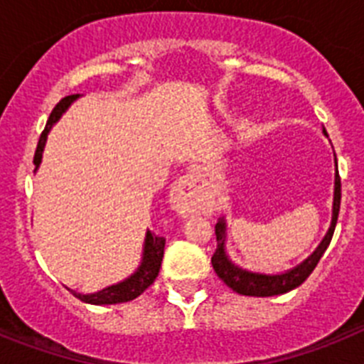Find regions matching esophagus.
Listing matches in <instances>:
<instances>
[{"label": "esophagus", "instance_id": "esophagus-1", "mask_svg": "<svg viewBox=\"0 0 364 364\" xmlns=\"http://www.w3.org/2000/svg\"><path fill=\"white\" fill-rule=\"evenodd\" d=\"M198 175L195 171L188 173L182 178L178 180V184L173 189V202H175V208L178 213L188 215L197 211V202H195V197H193V189L197 188Z\"/></svg>", "mask_w": 364, "mask_h": 364}]
</instances>
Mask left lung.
Wrapping results in <instances>:
<instances>
[{"instance_id": "1", "label": "left lung", "mask_w": 364, "mask_h": 364, "mask_svg": "<svg viewBox=\"0 0 364 364\" xmlns=\"http://www.w3.org/2000/svg\"><path fill=\"white\" fill-rule=\"evenodd\" d=\"M341 205V176L336 173V195H333V217L332 226L328 230L326 237L319 247L308 257L301 266L290 269V272L282 273V275H259V273L246 272V269L237 268L228 260L226 253H224V222H217L215 224V235H217V250H215L213 257H211V264H213L215 273L218 275L222 282L230 286L231 290L237 291L240 295H250V297H269V295H281L286 291L294 290L299 284L306 281L308 275L314 272L319 259L323 257L324 250L328 247L330 240H332L333 230H336L337 215H339Z\"/></svg>"}]
</instances>
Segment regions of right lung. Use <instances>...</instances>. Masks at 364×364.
<instances>
[{
	"label": "right lung",
	"mask_w": 364,
	"mask_h": 364,
	"mask_svg": "<svg viewBox=\"0 0 364 364\" xmlns=\"http://www.w3.org/2000/svg\"><path fill=\"white\" fill-rule=\"evenodd\" d=\"M76 96L78 95H70V96H65V98H62L56 104V107L53 109V112H50L47 125H45L43 133H41L40 136V142H38L36 153H34V164H36V167L40 166L41 162V153H43L47 133H49L53 124H56L58 118L62 117V112L69 107L70 102H73ZM164 246H166V239H164V237L154 235L153 231H147L142 266L136 269V273H133L129 279H125V281L120 282V284L109 286V288L98 291V294L83 295V294H76V291L73 290H70V294H73L74 297H78L80 301L89 302V304H118V302L133 301V299H136L138 295L144 294V291L153 284L154 279L159 277L160 264H162V257H164Z\"/></svg>",
	"instance_id": "add662e5"
}]
</instances>
